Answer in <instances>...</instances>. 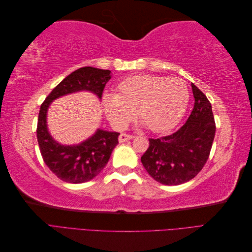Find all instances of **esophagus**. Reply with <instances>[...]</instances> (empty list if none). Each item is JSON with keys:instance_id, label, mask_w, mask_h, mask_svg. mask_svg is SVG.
Listing matches in <instances>:
<instances>
[{"instance_id": "esophagus-1", "label": "esophagus", "mask_w": 252, "mask_h": 252, "mask_svg": "<svg viewBox=\"0 0 252 252\" xmlns=\"http://www.w3.org/2000/svg\"><path fill=\"white\" fill-rule=\"evenodd\" d=\"M133 139V135L131 134H126V133H122L120 136H119V141L120 143H123V142H126L128 140H131Z\"/></svg>"}]
</instances>
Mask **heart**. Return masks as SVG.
I'll use <instances>...</instances> for the list:
<instances>
[{"label":"heart","instance_id":"1","mask_svg":"<svg viewBox=\"0 0 252 252\" xmlns=\"http://www.w3.org/2000/svg\"><path fill=\"white\" fill-rule=\"evenodd\" d=\"M189 102L185 82L163 75L140 74L122 81L117 94L103 96V108L112 126L123 128L135 111L152 132H165L177 125Z\"/></svg>","mask_w":252,"mask_h":252}]
</instances>
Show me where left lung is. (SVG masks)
Returning <instances> with one entry per match:
<instances>
[{
  "instance_id": "obj_1",
  "label": "left lung",
  "mask_w": 252,
  "mask_h": 252,
  "mask_svg": "<svg viewBox=\"0 0 252 252\" xmlns=\"http://www.w3.org/2000/svg\"><path fill=\"white\" fill-rule=\"evenodd\" d=\"M191 87L194 106L186 123L169 135L149 139V147L141 158L147 172L164 185H180L193 179L210 155L216 134L211 104L194 84Z\"/></svg>"
}]
</instances>
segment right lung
Wrapping results in <instances>:
<instances>
[{
    "instance_id": "add662e5",
    "label": "right lung",
    "mask_w": 252,
    "mask_h": 252,
    "mask_svg": "<svg viewBox=\"0 0 252 252\" xmlns=\"http://www.w3.org/2000/svg\"><path fill=\"white\" fill-rule=\"evenodd\" d=\"M110 73V70L94 67L79 68L53 88L41 105L36 127L41 155L48 168L64 182L80 184L95 178L108 163L113 148L119 143L120 133L97 129L85 142L64 146L53 140L48 132L47 109L53 100L75 91L88 90L102 98L105 85L111 78Z\"/></svg>"
}]
</instances>
